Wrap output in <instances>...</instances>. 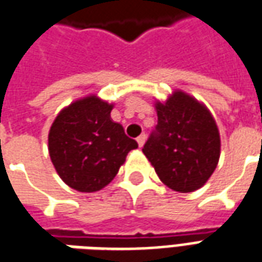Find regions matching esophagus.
<instances>
[{"label": "esophagus", "instance_id": "34e87169", "mask_svg": "<svg viewBox=\"0 0 262 262\" xmlns=\"http://www.w3.org/2000/svg\"><path fill=\"white\" fill-rule=\"evenodd\" d=\"M144 142H146V135L143 133V135H140V136L137 137V143H139V146H140V147H143Z\"/></svg>", "mask_w": 262, "mask_h": 262}]
</instances>
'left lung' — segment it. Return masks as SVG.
<instances>
[{"instance_id":"left-lung-1","label":"left lung","mask_w":262,"mask_h":262,"mask_svg":"<svg viewBox=\"0 0 262 262\" xmlns=\"http://www.w3.org/2000/svg\"><path fill=\"white\" fill-rule=\"evenodd\" d=\"M159 122L143 147L159 178L177 192H193L213 174L220 135L209 109L180 90L156 102Z\"/></svg>"}]
</instances>
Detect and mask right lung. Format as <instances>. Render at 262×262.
<instances>
[{
  "mask_svg": "<svg viewBox=\"0 0 262 262\" xmlns=\"http://www.w3.org/2000/svg\"><path fill=\"white\" fill-rule=\"evenodd\" d=\"M112 103L97 95L77 99L60 111L49 132V154L60 178L75 191L106 187L137 148L120 123L111 119Z\"/></svg>",
  "mask_w": 262,
  "mask_h": 262,
  "instance_id": "add662e5",
  "label": "right lung"
}]
</instances>
